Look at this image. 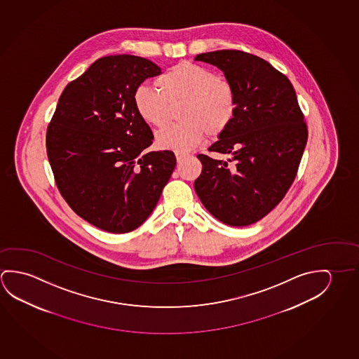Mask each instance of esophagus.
Listing matches in <instances>:
<instances>
[{"mask_svg":"<svg viewBox=\"0 0 359 359\" xmlns=\"http://www.w3.org/2000/svg\"><path fill=\"white\" fill-rule=\"evenodd\" d=\"M186 154H176V160L178 163H182L183 161L186 160Z\"/></svg>","mask_w":359,"mask_h":359,"instance_id":"1","label":"esophagus"}]
</instances>
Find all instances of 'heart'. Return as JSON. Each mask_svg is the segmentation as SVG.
Here are the masks:
<instances>
[{
    "mask_svg": "<svg viewBox=\"0 0 359 359\" xmlns=\"http://www.w3.org/2000/svg\"><path fill=\"white\" fill-rule=\"evenodd\" d=\"M157 90L147 85L133 92V107L149 126L163 123L168 106L181 103L176 125L156 132L161 149L187 154L205 141V135L219 137L232 125L237 114V93L233 85L207 67L183 61L156 80Z\"/></svg>",
    "mask_w": 359,
    "mask_h": 359,
    "instance_id": "1",
    "label": "heart"
}]
</instances>
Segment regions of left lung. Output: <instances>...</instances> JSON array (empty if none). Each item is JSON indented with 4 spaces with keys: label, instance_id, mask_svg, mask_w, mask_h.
<instances>
[{
    "label": "left lung",
    "instance_id": "obj_1",
    "mask_svg": "<svg viewBox=\"0 0 359 359\" xmlns=\"http://www.w3.org/2000/svg\"><path fill=\"white\" fill-rule=\"evenodd\" d=\"M222 69L237 93V114L213 154H198L202 172L194 189L218 221L243 227L262 219L285 198L297 176L308 138L296 91L285 74L263 58L238 50L197 55Z\"/></svg>",
    "mask_w": 359,
    "mask_h": 359
}]
</instances>
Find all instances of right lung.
Returning <instances> with one entry per match:
<instances>
[{"label":"right lung","instance_id":"add662e5","mask_svg":"<svg viewBox=\"0 0 359 359\" xmlns=\"http://www.w3.org/2000/svg\"><path fill=\"white\" fill-rule=\"evenodd\" d=\"M161 69L146 58H98L65 87L46 132L58 191L81 218L127 233L152 213L172 172V151L144 152L154 135L133 107V92Z\"/></svg>","mask_w":359,"mask_h":359}]
</instances>
